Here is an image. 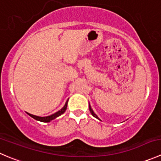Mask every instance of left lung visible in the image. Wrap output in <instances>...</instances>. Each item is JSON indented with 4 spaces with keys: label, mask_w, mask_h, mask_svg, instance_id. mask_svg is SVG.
Wrapping results in <instances>:
<instances>
[{
    "label": "left lung",
    "mask_w": 161,
    "mask_h": 161,
    "mask_svg": "<svg viewBox=\"0 0 161 161\" xmlns=\"http://www.w3.org/2000/svg\"><path fill=\"white\" fill-rule=\"evenodd\" d=\"M89 107H90V112H91V114H92V115H93V116H94V117H96V118H97V119H98L97 115H96V114H95V113H94V112H93V109H92V108H91V107H90V105H89Z\"/></svg>",
    "instance_id": "1"
}]
</instances>
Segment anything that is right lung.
I'll return each instance as SVG.
<instances>
[{"label": "right lung", "mask_w": 161, "mask_h": 161, "mask_svg": "<svg viewBox=\"0 0 161 161\" xmlns=\"http://www.w3.org/2000/svg\"><path fill=\"white\" fill-rule=\"evenodd\" d=\"M68 101H66V103H65V104H64V107H63V108H61L60 111H58V112H56V113L53 114V115H49V116L40 117V116H37V115H31V114H29V113H27V114L30 115V116H31V117H32V118H34V119L38 120V121H41V122H44V123L50 122L51 120L54 119H56V118H57V117H58L59 115H62V114H63L64 112L65 111H66L67 106H68Z\"/></svg>", "instance_id": "right-lung-1"}]
</instances>
